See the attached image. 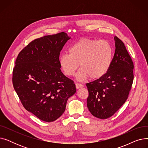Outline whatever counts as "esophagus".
Wrapping results in <instances>:
<instances>
[{
	"label": "esophagus",
	"mask_w": 148,
	"mask_h": 148,
	"mask_svg": "<svg viewBox=\"0 0 148 148\" xmlns=\"http://www.w3.org/2000/svg\"><path fill=\"white\" fill-rule=\"evenodd\" d=\"M75 86H76L77 89H79V88H83L84 86V85L81 84V83H75Z\"/></svg>",
	"instance_id": "1"
}]
</instances>
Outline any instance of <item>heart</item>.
<instances>
[{
	"instance_id": "b5f03b06",
	"label": "heart",
	"mask_w": 148,
	"mask_h": 148,
	"mask_svg": "<svg viewBox=\"0 0 148 148\" xmlns=\"http://www.w3.org/2000/svg\"><path fill=\"white\" fill-rule=\"evenodd\" d=\"M69 54H62L59 65L67 76L74 75L79 64L82 68L76 77L83 80L89 77L90 79H98L109 69L113 60L112 45L106 40H96L88 38L80 39L70 47Z\"/></svg>"
}]
</instances>
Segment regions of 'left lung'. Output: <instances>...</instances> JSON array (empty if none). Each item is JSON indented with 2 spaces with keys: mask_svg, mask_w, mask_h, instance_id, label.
<instances>
[{
  "mask_svg": "<svg viewBox=\"0 0 148 148\" xmlns=\"http://www.w3.org/2000/svg\"><path fill=\"white\" fill-rule=\"evenodd\" d=\"M115 52L107 73L99 79L86 83L87 106L95 117H111L127 101L134 80V64L125 44L114 37Z\"/></svg>",
  "mask_w": 148,
  "mask_h": 148,
  "instance_id": "1",
  "label": "left lung"
}]
</instances>
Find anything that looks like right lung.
<instances>
[{
  "instance_id": "add662e5",
  "label": "right lung",
  "mask_w": 148,
  "mask_h": 148,
  "mask_svg": "<svg viewBox=\"0 0 148 148\" xmlns=\"http://www.w3.org/2000/svg\"><path fill=\"white\" fill-rule=\"evenodd\" d=\"M70 37L62 32L31 41L18 54L12 84L26 109L45 122L58 119L76 92L74 82L60 70V52Z\"/></svg>"
}]
</instances>
